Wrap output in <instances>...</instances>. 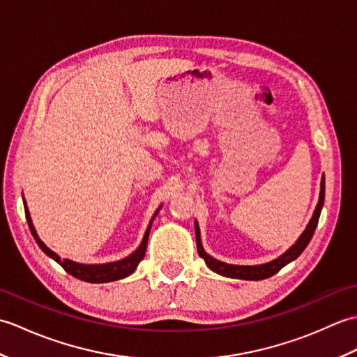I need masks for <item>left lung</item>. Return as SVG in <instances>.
Instances as JSON below:
<instances>
[{
	"instance_id": "1",
	"label": "left lung",
	"mask_w": 357,
	"mask_h": 357,
	"mask_svg": "<svg viewBox=\"0 0 357 357\" xmlns=\"http://www.w3.org/2000/svg\"><path fill=\"white\" fill-rule=\"evenodd\" d=\"M324 198H325V176L322 174L321 178V192H319V201H317V206L313 211V216L310 219L308 225L305 227V230L302 231L301 236L298 238V241L287 250L285 253L280 255L276 259H273L270 262L265 264H259V265H233V264H227L222 261L215 259L213 256H210L206 250H204L202 241H201V231H199V225L198 221L195 219V233H196V247H198V253L206 261L207 267L221 275L224 278H231V279H244V280H261V279H267L285 267L287 264H290L291 261H294L302 252H304L305 247L308 245V242L312 241L313 233L317 227V221H319L321 216V210L324 206Z\"/></svg>"
}]
</instances>
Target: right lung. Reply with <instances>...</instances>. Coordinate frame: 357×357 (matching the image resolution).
<instances>
[{
  "mask_svg": "<svg viewBox=\"0 0 357 357\" xmlns=\"http://www.w3.org/2000/svg\"><path fill=\"white\" fill-rule=\"evenodd\" d=\"M24 210H26L29 229H30V231H32L36 244L40 245V248L43 250L45 255H47L49 257H52L53 261L61 265V267L67 273H69V275H72L73 278H77L79 280H84V282H90V284H104V282H113V280L124 279L127 276H130L132 273L136 270V267H138V264L144 259V255H146L151 224H153L155 218L159 213L161 207H159L155 211L153 218H151V221L149 222L147 230H146V233H144V238L141 241L139 247L136 248L133 253L123 257V259L115 261V262H105V264H81V262H75V261H70V259H61V257H59L55 252H53V250H50L47 245H45L44 242L40 239V236H38V233H36L33 222H32V218H30V213H29L26 199H24Z\"/></svg>",
  "mask_w": 357,
  "mask_h": 357,
  "instance_id": "obj_1",
  "label": "right lung"
}]
</instances>
